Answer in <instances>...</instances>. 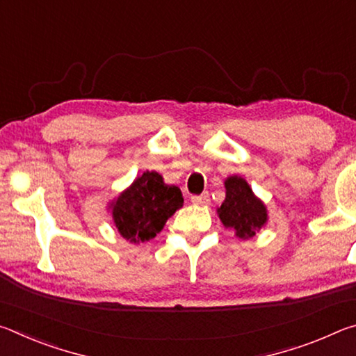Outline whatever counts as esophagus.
<instances>
[{"instance_id": "obj_1", "label": "esophagus", "mask_w": 356, "mask_h": 356, "mask_svg": "<svg viewBox=\"0 0 356 356\" xmlns=\"http://www.w3.org/2000/svg\"><path fill=\"white\" fill-rule=\"evenodd\" d=\"M191 202L200 204V206H207V204L210 202V195H209L207 191L202 193V195H193L191 196Z\"/></svg>"}]
</instances>
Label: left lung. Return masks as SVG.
I'll use <instances>...</instances> for the list:
<instances>
[{"label":"left lung","mask_w":356,"mask_h":356,"mask_svg":"<svg viewBox=\"0 0 356 356\" xmlns=\"http://www.w3.org/2000/svg\"><path fill=\"white\" fill-rule=\"evenodd\" d=\"M226 200L218 209L220 220L226 227L236 231L237 237L250 238L267 222V209L246 184V180L232 176L226 182Z\"/></svg>","instance_id":"obj_1"}]
</instances>
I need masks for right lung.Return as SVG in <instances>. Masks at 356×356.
Here are the masks:
<instances>
[{"mask_svg":"<svg viewBox=\"0 0 356 356\" xmlns=\"http://www.w3.org/2000/svg\"><path fill=\"white\" fill-rule=\"evenodd\" d=\"M182 206V191L177 186L166 185L159 172L146 171L113 204V220L125 240L147 242Z\"/></svg>","mask_w":356,"mask_h":356,"instance_id":"add662e5","label":"right lung"}]
</instances>
